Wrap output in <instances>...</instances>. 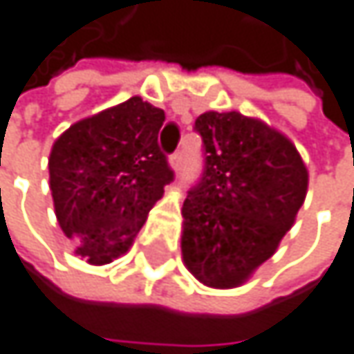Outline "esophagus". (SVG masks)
<instances>
[{
	"mask_svg": "<svg viewBox=\"0 0 354 354\" xmlns=\"http://www.w3.org/2000/svg\"><path fill=\"white\" fill-rule=\"evenodd\" d=\"M180 166H182V153L176 151V153H172V156H170V168H172L174 172H178V170H180Z\"/></svg>",
	"mask_w": 354,
	"mask_h": 354,
	"instance_id": "34e87169",
	"label": "esophagus"
}]
</instances>
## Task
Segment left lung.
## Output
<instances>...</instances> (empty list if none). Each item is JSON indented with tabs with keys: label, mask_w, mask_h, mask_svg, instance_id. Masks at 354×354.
Masks as SVG:
<instances>
[{
	"label": "left lung",
	"mask_w": 354,
	"mask_h": 354,
	"mask_svg": "<svg viewBox=\"0 0 354 354\" xmlns=\"http://www.w3.org/2000/svg\"><path fill=\"white\" fill-rule=\"evenodd\" d=\"M205 172L182 205V260L203 285H244L295 223L308 168L281 131L236 110L201 114Z\"/></svg>",
	"instance_id": "1"
}]
</instances>
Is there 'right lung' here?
Wrapping results in <instances>:
<instances>
[{"label": "right lung", "instance_id": "add662e5", "mask_svg": "<svg viewBox=\"0 0 354 354\" xmlns=\"http://www.w3.org/2000/svg\"><path fill=\"white\" fill-rule=\"evenodd\" d=\"M162 108L133 96L71 124L48 156L57 221L75 254L102 266L127 254L174 172L160 151Z\"/></svg>", "mask_w": 354, "mask_h": 354}]
</instances>
